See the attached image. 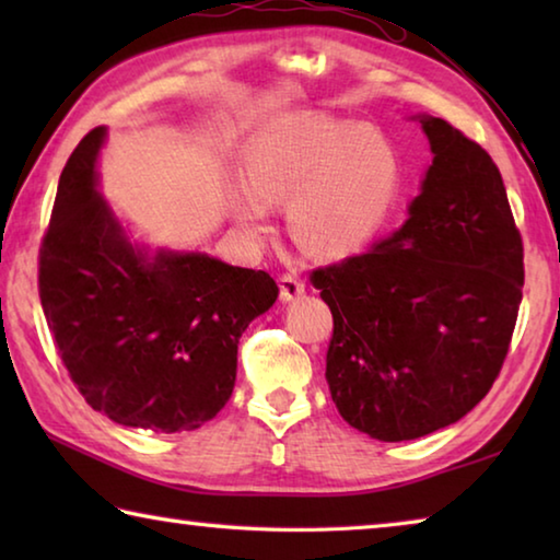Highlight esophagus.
I'll return each instance as SVG.
<instances>
[{"mask_svg":"<svg viewBox=\"0 0 560 560\" xmlns=\"http://www.w3.org/2000/svg\"><path fill=\"white\" fill-rule=\"evenodd\" d=\"M279 289H281V299L283 301H293V299H299L301 293H303V281H301V277L299 273H293V271H283L281 277H279Z\"/></svg>","mask_w":560,"mask_h":560,"instance_id":"34e87169","label":"esophagus"}]
</instances>
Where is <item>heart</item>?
I'll list each match as a JSON object with an SVG mask.
<instances>
[{
	"instance_id": "obj_1",
	"label": "heart",
	"mask_w": 560,
	"mask_h": 560,
	"mask_svg": "<svg viewBox=\"0 0 560 560\" xmlns=\"http://www.w3.org/2000/svg\"><path fill=\"white\" fill-rule=\"evenodd\" d=\"M234 217L264 226V205L293 200L291 224L320 254H348L381 230L397 192V163L381 132L318 113H299L254 140Z\"/></svg>"
}]
</instances>
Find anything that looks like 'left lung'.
Listing matches in <instances>:
<instances>
[{
	"label": "left lung",
	"mask_w": 560,
	"mask_h": 560,
	"mask_svg": "<svg viewBox=\"0 0 560 560\" xmlns=\"http://www.w3.org/2000/svg\"><path fill=\"white\" fill-rule=\"evenodd\" d=\"M432 165L410 220L363 254L311 271L334 314L326 381L343 420L383 442L462 420L504 365L524 242L477 140L422 118Z\"/></svg>",
	"instance_id": "obj_1"
}]
</instances>
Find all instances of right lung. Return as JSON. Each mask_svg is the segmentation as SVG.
Wrapping results in <instances>:
<instances>
[{"mask_svg":"<svg viewBox=\"0 0 560 560\" xmlns=\"http://www.w3.org/2000/svg\"><path fill=\"white\" fill-rule=\"evenodd\" d=\"M103 128L66 163L39 249V299L73 385L126 428L189 432L234 390L236 346L279 296L267 271L132 249L96 192Z\"/></svg>","mask_w":560,"mask_h":560,"instance_id":"add662e5","label":"right lung"}]
</instances>
